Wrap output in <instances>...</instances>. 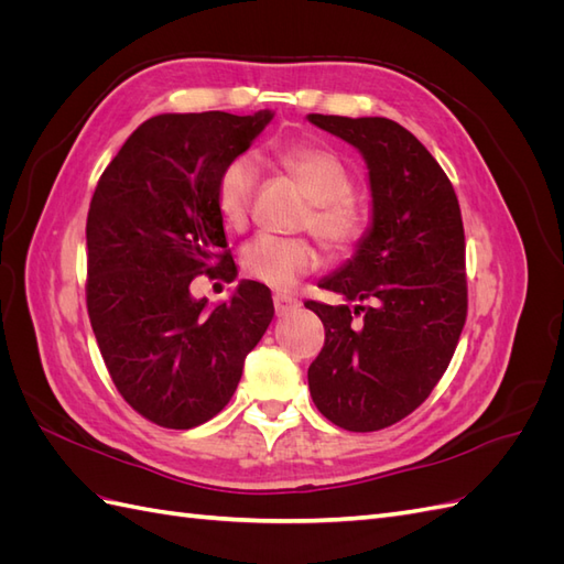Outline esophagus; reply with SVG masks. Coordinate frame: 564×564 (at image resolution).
<instances>
[{
  "instance_id": "34e87169",
  "label": "esophagus",
  "mask_w": 564,
  "mask_h": 564,
  "mask_svg": "<svg viewBox=\"0 0 564 564\" xmlns=\"http://www.w3.org/2000/svg\"><path fill=\"white\" fill-rule=\"evenodd\" d=\"M272 303H275V313H278V317H282V315H289L292 311H296L299 308V301L296 299H292V296H275L272 299Z\"/></svg>"
}]
</instances>
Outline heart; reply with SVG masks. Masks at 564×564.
<instances>
[{
    "instance_id": "b5f03b06",
    "label": "heart",
    "mask_w": 564,
    "mask_h": 564,
    "mask_svg": "<svg viewBox=\"0 0 564 564\" xmlns=\"http://www.w3.org/2000/svg\"><path fill=\"white\" fill-rule=\"evenodd\" d=\"M284 172L308 197L311 212L303 226L311 228L317 240L334 256H350L369 232V214L362 202L352 197V176L348 166L334 152L299 143L280 152ZM259 176V164L253 155L242 152L228 160L216 181V207L220 218L230 228H245L249 207ZM319 265V253L313 242L303 237H272L259 235L242 251V268L249 278L272 289L294 286L303 275Z\"/></svg>"
}]
</instances>
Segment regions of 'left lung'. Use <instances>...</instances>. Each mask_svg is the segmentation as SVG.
Listing matches in <instances>:
<instances>
[{
  "mask_svg": "<svg viewBox=\"0 0 564 564\" xmlns=\"http://www.w3.org/2000/svg\"><path fill=\"white\" fill-rule=\"evenodd\" d=\"M308 119L360 150L371 187L365 242L319 282L357 305L305 303L324 324L308 386L338 429L371 433L412 414L449 367L468 313L464 220L447 174L398 122Z\"/></svg>",
  "mask_w": 564,
  "mask_h": 564,
  "instance_id": "obj_1",
  "label": "left lung"
}]
</instances>
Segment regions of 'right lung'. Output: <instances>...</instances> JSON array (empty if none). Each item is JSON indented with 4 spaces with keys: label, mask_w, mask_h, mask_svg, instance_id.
I'll list each match as a JSON object with an SVG mask.
<instances>
[{
    "label": "right lung",
    "mask_w": 564,
    "mask_h": 564,
    "mask_svg": "<svg viewBox=\"0 0 564 564\" xmlns=\"http://www.w3.org/2000/svg\"><path fill=\"white\" fill-rule=\"evenodd\" d=\"M270 119V110L152 117L129 135L91 197V327L119 395L162 429L214 419L275 315L270 289L251 280L216 308L191 294L197 275L218 269V278H237L216 181Z\"/></svg>",
    "instance_id": "right-lung-1"
}]
</instances>
